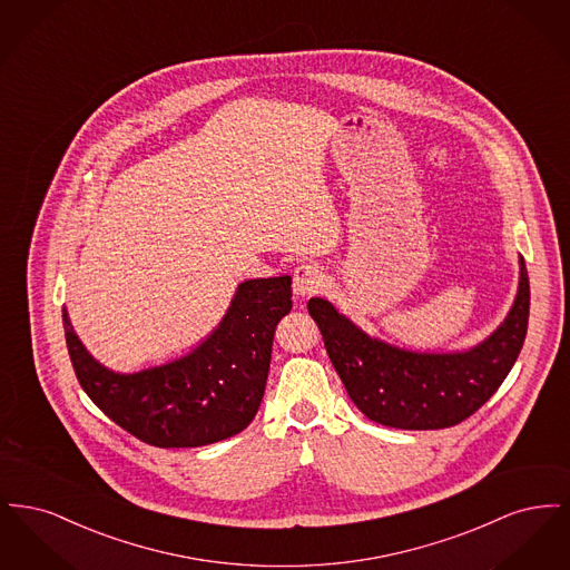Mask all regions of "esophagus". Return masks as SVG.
<instances>
[{"mask_svg":"<svg viewBox=\"0 0 570 570\" xmlns=\"http://www.w3.org/2000/svg\"><path fill=\"white\" fill-rule=\"evenodd\" d=\"M325 284V275L323 269L318 265H312V263H305L295 269V279H293V291L298 297H307V295H314L323 288Z\"/></svg>","mask_w":570,"mask_h":570,"instance_id":"obj_1","label":"esophagus"}]
</instances>
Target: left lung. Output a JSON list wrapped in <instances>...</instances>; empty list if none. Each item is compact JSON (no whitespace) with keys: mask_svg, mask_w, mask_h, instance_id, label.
Returning a JSON list of instances; mask_svg holds the SVG:
<instances>
[{"mask_svg":"<svg viewBox=\"0 0 570 570\" xmlns=\"http://www.w3.org/2000/svg\"><path fill=\"white\" fill-rule=\"evenodd\" d=\"M519 291L507 321L468 353L400 351L372 340L325 298H309V316L356 407L395 430L453 428L488 402L515 365L530 316V282L519 261Z\"/></svg>","mask_w":570,"mask_h":570,"instance_id":"left-lung-1","label":"left lung"}]
</instances>
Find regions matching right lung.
I'll use <instances>...</instances> for the list:
<instances>
[{
  "mask_svg": "<svg viewBox=\"0 0 570 570\" xmlns=\"http://www.w3.org/2000/svg\"><path fill=\"white\" fill-rule=\"evenodd\" d=\"M291 284V275L247 279L194 353L128 376L102 367L82 348L63 309L79 384L110 421L151 446H205L239 434L263 402L273 333L293 307Z\"/></svg>",
  "mask_w": 570,
  "mask_h": 570,
  "instance_id": "obj_1",
  "label": "right lung"
}]
</instances>
